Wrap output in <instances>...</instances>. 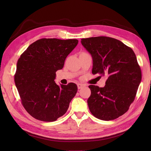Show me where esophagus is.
Masks as SVG:
<instances>
[{
  "instance_id": "obj_1",
  "label": "esophagus",
  "mask_w": 151,
  "mask_h": 151,
  "mask_svg": "<svg viewBox=\"0 0 151 151\" xmlns=\"http://www.w3.org/2000/svg\"><path fill=\"white\" fill-rule=\"evenodd\" d=\"M84 87V85L82 84H77V88H78V89H81L82 88H83Z\"/></svg>"
}]
</instances>
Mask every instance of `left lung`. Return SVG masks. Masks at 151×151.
<instances>
[{"label":"left lung","instance_id":"1","mask_svg":"<svg viewBox=\"0 0 151 151\" xmlns=\"http://www.w3.org/2000/svg\"><path fill=\"white\" fill-rule=\"evenodd\" d=\"M81 43L93 57V74L107 77L103 88L89 86V110L98 119L115 120L129 110L140 83L135 54L120 40L107 36L83 38Z\"/></svg>","mask_w":151,"mask_h":151}]
</instances>
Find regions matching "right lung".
I'll use <instances>...</instances> for the list:
<instances>
[{
    "label": "right lung",
    "mask_w": 151,
    "mask_h": 151,
    "mask_svg": "<svg viewBox=\"0 0 151 151\" xmlns=\"http://www.w3.org/2000/svg\"><path fill=\"white\" fill-rule=\"evenodd\" d=\"M77 43L76 39H40L18 59L15 84L22 106L36 119L54 122L67 112L77 93V85L70 83L59 86L54 80Z\"/></svg>",
    "instance_id": "right-lung-1"
}]
</instances>
